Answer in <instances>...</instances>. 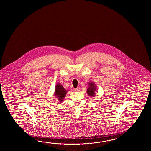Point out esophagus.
<instances>
[{"mask_svg": "<svg viewBox=\"0 0 151 151\" xmlns=\"http://www.w3.org/2000/svg\"><path fill=\"white\" fill-rule=\"evenodd\" d=\"M80 87H77V88H76V89H75V91H76V92H79V91H80Z\"/></svg>", "mask_w": 151, "mask_h": 151, "instance_id": "esophagus-1", "label": "esophagus"}]
</instances>
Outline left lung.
<instances>
[{"label": "left lung", "mask_w": 151, "mask_h": 151, "mask_svg": "<svg viewBox=\"0 0 151 151\" xmlns=\"http://www.w3.org/2000/svg\"><path fill=\"white\" fill-rule=\"evenodd\" d=\"M96 91V86L93 81H90L88 83V87L87 90V93L89 96L93 97L95 96Z\"/></svg>", "instance_id": "1"}]
</instances>
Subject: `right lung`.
Instances as JSON below:
<instances>
[{
	"label": "right lung",
	"mask_w": 151,
	"mask_h": 151,
	"mask_svg": "<svg viewBox=\"0 0 151 151\" xmlns=\"http://www.w3.org/2000/svg\"><path fill=\"white\" fill-rule=\"evenodd\" d=\"M68 90H66L60 83L56 84L55 87L54 96L58 99V103H61L64 100Z\"/></svg>",
	"instance_id": "obj_1"
}]
</instances>
